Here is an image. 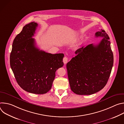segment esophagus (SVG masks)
Here are the masks:
<instances>
[{
	"label": "esophagus",
	"mask_w": 124,
	"mask_h": 124,
	"mask_svg": "<svg viewBox=\"0 0 124 124\" xmlns=\"http://www.w3.org/2000/svg\"><path fill=\"white\" fill-rule=\"evenodd\" d=\"M68 61H69V58H68V57L65 56V57H64L63 58V62H64V63L65 64H66V63H67L68 62Z\"/></svg>",
	"instance_id": "obj_1"
}]
</instances>
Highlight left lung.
Instances as JSON below:
<instances>
[{
  "label": "left lung",
  "instance_id": "obj_1",
  "mask_svg": "<svg viewBox=\"0 0 124 124\" xmlns=\"http://www.w3.org/2000/svg\"><path fill=\"white\" fill-rule=\"evenodd\" d=\"M103 39L97 45L93 44L77 49L66 65L72 91L78 95L96 93L107 84L113 65V54L109 37L101 29L95 33Z\"/></svg>",
  "mask_w": 124,
  "mask_h": 124
}]
</instances>
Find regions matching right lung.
<instances>
[{
	"label": "right lung",
	"instance_id": "1",
	"mask_svg": "<svg viewBox=\"0 0 124 124\" xmlns=\"http://www.w3.org/2000/svg\"><path fill=\"white\" fill-rule=\"evenodd\" d=\"M38 24L25 25L14 40L10 66L17 83L24 90L44 94L51 89L56 70L63 67V54H52L35 46L34 35Z\"/></svg>",
	"mask_w": 124,
	"mask_h": 124
}]
</instances>
